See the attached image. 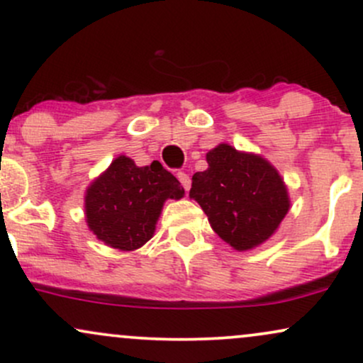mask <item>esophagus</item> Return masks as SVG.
Segmentation results:
<instances>
[{"instance_id":"1","label":"esophagus","mask_w":363,"mask_h":363,"mask_svg":"<svg viewBox=\"0 0 363 363\" xmlns=\"http://www.w3.org/2000/svg\"><path fill=\"white\" fill-rule=\"evenodd\" d=\"M177 179H179V182H181V184H182V187H184V191H189V187H191V177H189V174H186V172H177Z\"/></svg>"}]
</instances>
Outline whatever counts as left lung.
<instances>
[{"label":"left lung","instance_id":"left-lung-1","mask_svg":"<svg viewBox=\"0 0 363 363\" xmlns=\"http://www.w3.org/2000/svg\"><path fill=\"white\" fill-rule=\"evenodd\" d=\"M206 160L205 172L193 176L189 196L203 208L211 228L237 251L269 239L290 208L277 169L230 145H218Z\"/></svg>","mask_w":363,"mask_h":363}]
</instances>
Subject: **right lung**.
I'll use <instances>...</instances> for the list:
<instances>
[{
    "mask_svg": "<svg viewBox=\"0 0 363 363\" xmlns=\"http://www.w3.org/2000/svg\"><path fill=\"white\" fill-rule=\"evenodd\" d=\"M182 194L181 182L160 162L138 167L121 155L86 191V223L102 242L133 251L152 239L165 199Z\"/></svg>",
    "mask_w": 363,
    "mask_h": 363,
    "instance_id": "1",
    "label": "right lung"
}]
</instances>
